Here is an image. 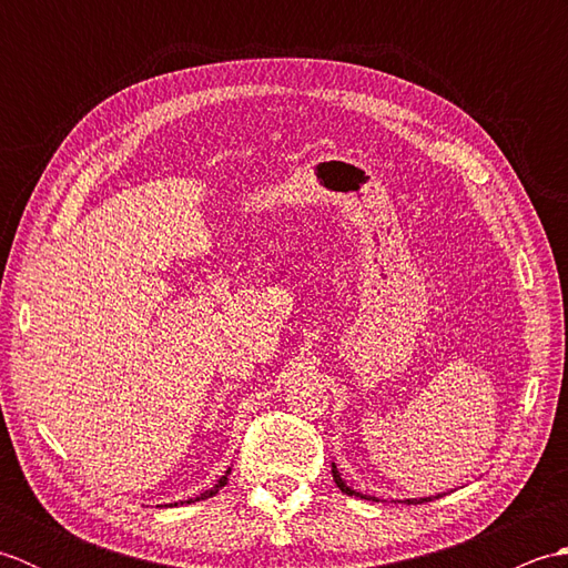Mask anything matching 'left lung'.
Masks as SVG:
<instances>
[{"label": "left lung", "instance_id": "obj_1", "mask_svg": "<svg viewBox=\"0 0 568 568\" xmlns=\"http://www.w3.org/2000/svg\"><path fill=\"white\" fill-rule=\"evenodd\" d=\"M332 476H334V484H336V486H339V490H342V493H346V496L366 498V496H364V493H356V490H352V488H348V486L344 484V480H342V476H339V470H336V466H334V464H332ZM366 500H376V498H366ZM429 500H432V498H419V500H405V503H407V505H413V503L417 505V503H429Z\"/></svg>", "mask_w": 568, "mask_h": 568}]
</instances>
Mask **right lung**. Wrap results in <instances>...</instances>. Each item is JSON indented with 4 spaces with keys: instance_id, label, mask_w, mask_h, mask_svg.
Returning <instances> with one entry per match:
<instances>
[{
    "instance_id": "obj_1",
    "label": "right lung",
    "mask_w": 568,
    "mask_h": 568,
    "mask_svg": "<svg viewBox=\"0 0 568 568\" xmlns=\"http://www.w3.org/2000/svg\"><path fill=\"white\" fill-rule=\"evenodd\" d=\"M229 470H232V468H229ZM229 470H226V474H224V476H222L220 480H216V484H214V488H210V490H204V493H200V496H197V498H190V500H180V505H183V503H195V500H204V498H212L216 490H220V488H224V486H226V476H229ZM175 505H178V503H175Z\"/></svg>"
}]
</instances>
